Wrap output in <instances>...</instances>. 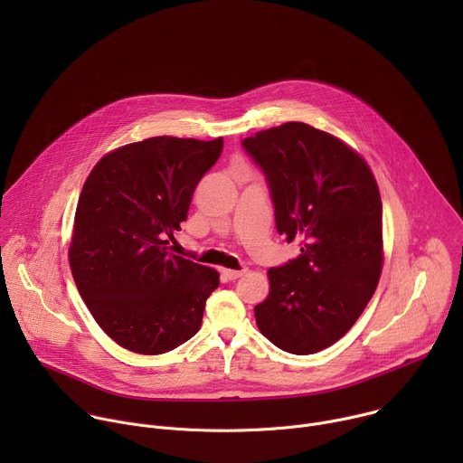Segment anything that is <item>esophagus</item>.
Returning a JSON list of instances; mask_svg holds the SVG:
<instances>
[{
    "mask_svg": "<svg viewBox=\"0 0 463 463\" xmlns=\"http://www.w3.org/2000/svg\"><path fill=\"white\" fill-rule=\"evenodd\" d=\"M247 273V269H222V275L227 279V280H236L240 277H243Z\"/></svg>",
    "mask_w": 463,
    "mask_h": 463,
    "instance_id": "esophagus-1",
    "label": "esophagus"
}]
</instances>
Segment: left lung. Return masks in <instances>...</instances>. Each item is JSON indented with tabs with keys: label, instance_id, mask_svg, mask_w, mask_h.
Wrapping results in <instances>:
<instances>
[{
	"label": "left lung",
	"instance_id": "8db88e82",
	"mask_svg": "<svg viewBox=\"0 0 463 463\" xmlns=\"http://www.w3.org/2000/svg\"><path fill=\"white\" fill-rule=\"evenodd\" d=\"M271 190L277 231L300 254L271 268L254 306L275 346L309 355L337 343L372 298L383 268V205L366 161L337 137L286 122L241 141Z\"/></svg>",
	"mask_w": 463,
	"mask_h": 463
}]
</instances>
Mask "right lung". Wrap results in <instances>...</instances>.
I'll list each match as a JSON object with an SVG mask.
<instances>
[{
  "instance_id": "right-lung-1",
  "label": "right lung",
  "mask_w": 463,
  "mask_h": 463,
  "mask_svg": "<svg viewBox=\"0 0 463 463\" xmlns=\"http://www.w3.org/2000/svg\"><path fill=\"white\" fill-rule=\"evenodd\" d=\"M222 150V137H150L104 156L84 183L71 273L97 324L129 352H170L202 326L220 275L170 252L168 238Z\"/></svg>"
}]
</instances>
